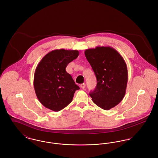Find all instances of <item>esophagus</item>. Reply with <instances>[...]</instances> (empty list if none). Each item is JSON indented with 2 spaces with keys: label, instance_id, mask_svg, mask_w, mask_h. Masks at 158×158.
Wrapping results in <instances>:
<instances>
[{
  "label": "esophagus",
  "instance_id": "1",
  "mask_svg": "<svg viewBox=\"0 0 158 158\" xmlns=\"http://www.w3.org/2000/svg\"><path fill=\"white\" fill-rule=\"evenodd\" d=\"M85 86H86L85 83H82V84L81 85V88H82V89H84L85 88Z\"/></svg>",
  "mask_w": 158,
  "mask_h": 158
}]
</instances>
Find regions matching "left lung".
<instances>
[{"label":"left lung","mask_w":158,"mask_h":158,"mask_svg":"<svg viewBox=\"0 0 158 158\" xmlns=\"http://www.w3.org/2000/svg\"><path fill=\"white\" fill-rule=\"evenodd\" d=\"M95 73L97 84L89 95L101 108L109 110L124 98L128 81L126 62L119 53L110 47H97L85 51Z\"/></svg>","instance_id":"1"}]
</instances>
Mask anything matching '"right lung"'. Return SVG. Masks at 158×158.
Returning <instances> with one entry per match:
<instances>
[{
    "label": "right lung",
    "mask_w": 158,
    "mask_h": 158,
    "mask_svg": "<svg viewBox=\"0 0 158 158\" xmlns=\"http://www.w3.org/2000/svg\"><path fill=\"white\" fill-rule=\"evenodd\" d=\"M78 56L77 50H55L40 61L34 86L38 100L45 108L59 111L72 102L76 90L80 89L66 71L68 64Z\"/></svg>",
    "instance_id": "right-lung-1"
}]
</instances>
